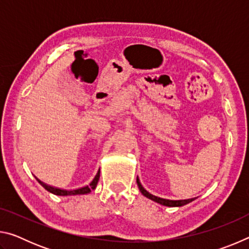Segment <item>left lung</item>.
<instances>
[{"label": "left lung", "instance_id": "1", "mask_svg": "<svg viewBox=\"0 0 249 249\" xmlns=\"http://www.w3.org/2000/svg\"><path fill=\"white\" fill-rule=\"evenodd\" d=\"M137 185L138 188H140V191L142 192V196H145L146 197H148V199L153 200L155 202H157V203L161 204V205H165V206H182L185 205L188 203H190L193 200H196V197H192V199H187V200H167V199H161V197H158V196H155L153 195H150L148 191H146L144 187L141 184V181L138 179L137 177Z\"/></svg>", "mask_w": 249, "mask_h": 249}]
</instances>
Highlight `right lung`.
Segmentation results:
<instances>
[{
	"mask_svg": "<svg viewBox=\"0 0 249 249\" xmlns=\"http://www.w3.org/2000/svg\"><path fill=\"white\" fill-rule=\"evenodd\" d=\"M99 179H100V170L98 171V174L95 175L94 179L91 181L90 184L86 185V187L79 188V189H74V190H64V189H58V188L52 187V185L46 184L43 182V181H40L38 179L37 180H38V182L43 185L46 190L53 193V195H56V196H77V195H87V193H90L92 190H94L96 184H98Z\"/></svg>",
	"mask_w": 249,
	"mask_h": 249,
	"instance_id": "add662e5",
	"label": "right lung"
}]
</instances>
